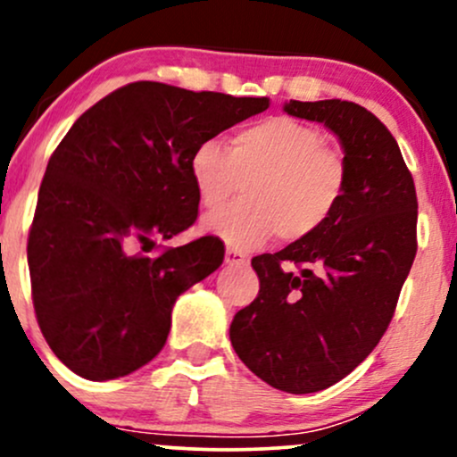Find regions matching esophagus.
<instances>
[{
	"label": "esophagus",
	"instance_id": "obj_1",
	"mask_svg": "<svg viewBox=\"0 0 457 457\" xmlns=\"http://www.w3.org/2000/svg\"><path fill=\"white\" fill-rule=\"evenodd\" d=\"M246 262H249V258H246V253H243V251L238 249L225 251V264L228 266H243Z\"/></svg>",
	"mask_w": 457,
	"mask_h": 457
}]
</instances>
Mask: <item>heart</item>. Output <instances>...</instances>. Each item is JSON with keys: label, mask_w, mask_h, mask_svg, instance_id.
<instances>
[{"label": "heart", "mask_w": 457, "mask_h": 457, "mask_svg": "<svg viewBox=\"0 0 457 457\" xmlns=\"http://www.w3.org/2000/svg\"><path fill=\"white\" fill-rule=\"evenodd\" d=\"M188 174L206 211H219L240 191L245 199L208 214L204 229L236 249H251L272 232L301 240L324 228L342 204L348 165L327 148L322 130L295 118H269L240 129L229 145L204 139Z\"/></svg>", "instance_id": "b5f03b06"}]
</instances>
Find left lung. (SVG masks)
Instances as JSON below:
<instances>
[{"label": "left lung", "mask_w": 457, "mask_h": 457, "mask_svg": "<svg viewBox=\"0 0 457 457\" xmlns=\"http://www.w3.org/2000/svg\"><path fill=\"white\" fill-rule=\"evenodd\" d=\"M283 109L337 135L348 187L316 234L251 260L260 295L229 339L258 378L301 395L345 378L385 335L417 253V191L397 141L365 107L330 98Z\"/></svg>", "instance_id": "1"}]
</instances>
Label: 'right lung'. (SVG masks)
I'll list each match as a JSON object with an SVG mask.
<instances>
[{
	"instance_id": "obj_1",
	"label": "right lung",
	"mask_w": 457,
	"mask_h": 457,
	"mask_svg": "<svg viewBox=\"0 0 457 457\" xmlns=\"http://www.w3.org/2000/svg\"><path fill=\"white\" fill-rule=\"evenodd\" d=\"M269 104L137 81L72 124L46 165L28 238L36 320L68 370L113 380L161 353L176 298L217 270L225 249L214 236L154 258L135 246L195 223L193 148Z\"/></svg>"
}]
</instances>
